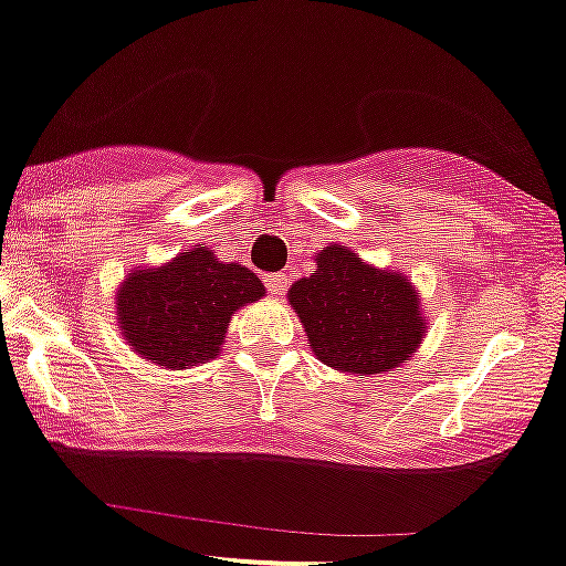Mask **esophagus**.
<instances>
[{"label":"esophagus","instance_id":"obj_1","mask_svg":"<svg viewBox=\"0 0 566 566\" xmlns=\"http://www.w3.org/2000/svg\"><path fill=\"white\" fill-rule=\"evenodd\" d=\"M287 284H290V279L284 276V273H268L265 276V287H268V293L271 295H284V290H287Z\"/></svg>","mask_w":566,"mask_h":566}]
</instances>
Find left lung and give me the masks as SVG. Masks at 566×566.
<instances>
[{
    "label": "left lung",
    "instance_id": "obj_1",
    "mask_svg": "<svg viewBox=\"0 0 566 566\" xmlns=\"http://www.w3.org/2000/svg\"><path fill=\"white\" fill-rule=\"evenodd\" d=\"M287 295L317 359L343 373L392 370L426 334L409 279L365 265L345 245L323 249L317 271Z\"/></svg>",
    "mask_w": 566,
    "mask_h": 566
}]
</instances>
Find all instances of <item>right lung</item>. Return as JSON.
Wrapping results in <instances>:
<instances>
[{
	"mask_svg": "<svg viewBox=\"0 0 566 566\" xmlns=\"http://www.w3.org/2000/svg\"><path fill=\"white\" fill-rule=\"evenodd\" d=\"M262 293L254 271L223 265L201 245L163 268L129 273L118 290L120 334L144 359L190 367L216 359L229 317Z\"/></svg>",
	"mask_w": 566,
	"mask_h": 566,
	"instance_id": "add662e5",
	"label": "right lung"
}]
</instances>
